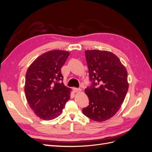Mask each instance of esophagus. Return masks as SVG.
Segmentation results:
<instances>
[{
    "label": "esophagus",
    "instance_id": "1",
    "mask_svg": "<svg viewBox=\"0 0 152 152\" xmlns=\"http://www.w3.org/2000/svg\"><path fill=\"white\" fill-rule=\"evenodd\" d=\"M73 90L74 91L75 93H77V92H79L81 91V89L80 88H76V87H73Z\"/></svg>",
    "mask_w": 152,
    "mask_h": 152
}]
</instances>
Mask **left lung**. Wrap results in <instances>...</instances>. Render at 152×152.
I'll list each match as a JSON object with an SVG mask.
<instances>
[{
  "mask_svg": "<svg viewBox=\"0 0 152 152\" xmlns=\"http://www.w3.org/2000/svg\"><path fill=\"white\" fill-rule=\"evenodd\" d=\"M85 54L91 84L85 89L89 104L82 113L91 120L103 122L112 117L124 102L129 88L127 72L111 52L95 49Z\"/></svg>",
  "mask_w": 152,
  "mask_h": 152,
  "instance_id": "left-lung-1",
  "label": "left lung"
}]
</instances>
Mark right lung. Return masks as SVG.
Returning a JSON list of instances; mask_svg holds the SVG:
<instances>
[{
	"mask_svg": "<svg viewBox=\"0 0 152 152\" xmlns=\"http://www.w3.org/2000/svg\"><path fill=\"white\" fill-rule=\"evenodd\" d=\"M69 53L55 50L40 55L26 73L25 93L30 107L37 117L53 120L62 112L70 98V88L63 83L61 69Z\"/></svg>",
	"mask_w": 152,
	"mask_h": 152,
	"instance_id": "right-lung-1",
	"label": "right lung"
}]
</instances>
